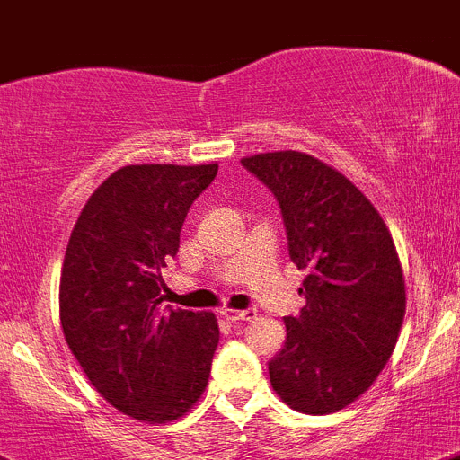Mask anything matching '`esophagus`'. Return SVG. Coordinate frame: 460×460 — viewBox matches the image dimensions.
<instances>
[{
	"label": "esophagus",
	"mask_w": 460,
	"mask_h": 460,
	"mask_svg": "<svg viewBox=\"0 0 460 460\" xmlns=\"http://www.w3.org/2000/svg\"><path fill=\"white\" fill-rule=\"evenodd\" d=\"M220 313L229 322H250L256 317L254 308H243V311H238V308H222Z\"/></svg>",
	"instance_id": "1"
}]
</instances>
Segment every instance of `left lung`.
I'll use <instances>...</instances> for the list:
<instances>
[{
    "mask_svg": "<svg viewBox=\"0 0 460 460\" xmlns=\"http://www.w3.org/2000/svg\"><path fill=\"white\" fill-rule=\"evenodd\" d=\"M277 197L288 252L306 272L297 317H286L270 384L306 415L354 404L388 363L406 313V286L384 217L345 174L304 152L244 156Z\"/></svg>",
    "mask_w": 460,
    "mask_h": 460,
    "instance_id": "1",
    "label": "left lung"
}]
</instances>
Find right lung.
I'll use <instances>...</instances> for the list:
<instances>
[{
	"label": "right lung",
	"instance_id": "obj_1",
	"mask_svg": "<svg viewBox=\"0 0 460 460\" xmlns=\"http://www.w3.org/2000/svg\"><path fill=\"white\" fill-rule=\"evenodd\" d=\"M216 174L217 163L119 167L85 201L67 243L63 336L94 390L140 422L183 418L208 384L216 313L163 311L161 270Z\"/></svg>",
	"mask_w": 460,
	"mask_h": 460
}]
</instances>
